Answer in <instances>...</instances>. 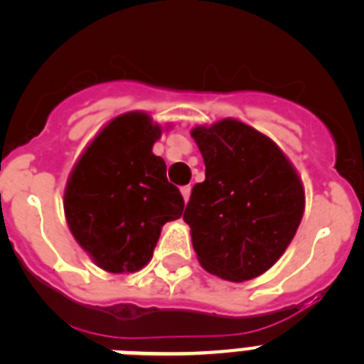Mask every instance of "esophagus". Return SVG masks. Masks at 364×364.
Returning a JSON list of instances; mask_svg holds the SVG:
<instances>
[{"mask_svg":"<svg viewBox=\"0 0 364 364\" xmlns=\"http://www.w3.org/2000/svg\"><path fill=\"white\" fill-rule=\"evenodd\" d=\"M180 193H182V197H184V202H188L189 195H191V188H189V186H184V188L180 189Z\"/></svg>","mask_w":364,"mask_h":364,"instance_id":"esophagus-1","label":"esophagus"}]
</instances>
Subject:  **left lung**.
<instances>
[{"instance_id": "8db88e82", "label": "left lung", "mask_w": 364, "mask_h": 364, "mask_svg": "<svg viewBox=\"0 0 364 364\" xmlns=\"http://www.w3.org/2000/svg\"><path fill=\"white\" fill-rule=\"evenodd\" d=\"M205 180L184 211L202 268L230 282L268 272L294 240L304 186L284 151L237 118L195 125Z\"/></svg>"}]
</instances>
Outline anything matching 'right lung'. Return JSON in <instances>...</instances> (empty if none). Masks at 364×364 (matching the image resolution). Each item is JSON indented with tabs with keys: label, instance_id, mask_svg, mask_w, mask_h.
Here are the masks:
<instances>
[{
	"label": "right lung",
	"instance_id": "1",
	"mask_svg": "<svg viewBox=\"0 0 364 364\" xmlns=\"http://www.w3.org/2000/svg\"><path fill=\"white\" fill-rule=\"evenodd\" d=\"M164 129L149 112L118 114L95 134L67 178L63 211L70 233L98 268L134 273L153 259L166 222L184 211L166 162L153 153Z\"/></svg>",
	"mask_w": 364,
	"mask_h": 364
}]
</instances>
